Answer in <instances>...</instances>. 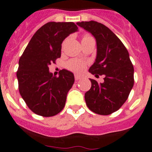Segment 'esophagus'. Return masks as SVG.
Listing matches in <instances>:
<instances>
[{"label":"esophagus","instance_id":"34e87169","mask_svg":"<svg viewBox=\"0 0 152 152\" xmlns=\"http://www.w3.org/2000/svg\"><path fill=\"white\" fill-rule=\"evenodd\" d=\"M75 80H80V79L82 78V77H81V76H80V75H75Z\"/></svg>","mask_w":152,"mask_h":152}]
</instances>
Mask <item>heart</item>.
<instances>
[{"label": "heart", "instance_id": "heart-1", "mask_svg": "<svg viewBox=\"0 0 152 152\" xmlns=\"http://www.w3.org/2000/svg\"><path fill=\"white\" fill-rule=\"evenodd\" d=\"M89 37H92V36H89V35H84L83 36L82 40L84 39L89 38ZM67 68L69 69L70 71L74 72H77V73H80L82 72L86 68V62L85 61H82V60L79 59H72L68 61L67 62Z\"/></svg>", "mask_w": 152, "mask_h": 152}]
</instances>
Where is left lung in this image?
I'll return each mask as SVG.
<instances>
[{
    "mask_svg": "<svg viewBox=\"0 0 152 152\" xmlns=\"http://www.w3.org/2000/svg\"><path fill=\"white\" fill-rule=\"evenodd\" d=\"M94 36L96 58L89 72L96 77L104 75V82L91 79V88L85 93V101L92 112L110 115L128 99L134 85V68L125 45L105 25L96 21L77 23Z\"/></svg>",
    "mask_w": 152,
    "mask_h": 152,
    "instance_id": "left-lung-1",
    "label": "left lung"
}]
</instances>
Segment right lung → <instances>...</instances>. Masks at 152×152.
<instances>
[{
    "label": "right lung",
    "mask_w": 152,
    "mask_h": 152,
    "mask_svg": "<svg viewBox=\"0 0 152 152\" xmlns=\"http://www.w3.org/2000/svg\"><path fill=\"white\" fill-rule=\"evenodd\" d=\"M77 30L72 22L47 23L33 35L19 60V92L39 116H53L65 105L67 94L75 82L73 73L62 69L55 77L49 65L61 57L63 40Z\"/></svg>",
    "instance_id": "1"
}]
</instances>
